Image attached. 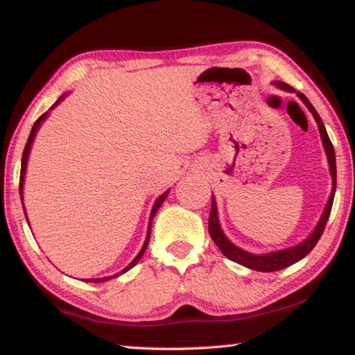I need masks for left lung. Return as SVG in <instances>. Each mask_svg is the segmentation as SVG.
<instances>
[{
  "instance_id": "left-lung-1",
  "label": "left lung",
  "mask_w": 355,
  "mask_h": 355,
  "mask_svg": "<svg viewBox=\"0 0 355 355\" xmlns=\"http://www.w3.org/2000/svg\"><path fill=\"white\" fill-rule=\"evenodd\" d=\"M275 87H279L280 91L285 92H296L291 86H288L286 83L282 81H272ZM300 101L307 106V110L313 114V117L316 120L318 130H320L321 135V141H322V147L326 150L327 155V163H329V171L330 175H332V192H330L329 200L324 207V211L321 214V219L318 222L315 230L310 233L307 239H304L302 243H299L297 245H293V248L288 249H282V250H272L268 252V254H252V252L244 250L241 248H238L236 244H233L230 239L225 236V233L222 232L220 224H219V216H218V203H216L214 196H211V211H209V219H208V232L211 235L213 241L216 245L220 249L222 254H224L228 260L235 261L243 264V266L254 269V271H260V272H274V271H280L286 266H291V264L297 263L299 260H302L305 255H309L311 249L315 248L316 243L320 241V238L322 235L324 228H326L327 219L330 216V209H332V203H334V197H335V189H336V164H335V150L332 142L329 139V135L326 131V127H324L322 120L320 117V114L316 112L313 105L310 103L309 98L305 97L304 94L296 92Z\"/></svg>"
}]
</instances>
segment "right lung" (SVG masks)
I'll list each match as a JSON object with an SVG mask.
<instances>
[{
  "mask_svg": "<svg viewBox=\"0 0 355 355\" xmlns=\"http://www.w3.org/2000/svg\"><path fill=\"white\" fill-rule=\"evenodd\" d=\"M67 95H69V92H67V94H62L61 97L58 98L56 103L50 107V111H51V110H55V107H56L59 103H61V101H64V98L67 97ZM50 111H46L45 114H42V116H40L37 120H35L34 127L31 128V133H29V137H28V141H26L25 150H23V156H21V169H20V199H21L23 211H25V216H26L28 225H29V219H28V214H26L25 203H23V186H25V173H26V167H28V158H29V152H31V147H33L34 137H35V135H37V131H39V128H40V125L45 122V120L48 119V116H50ZM169 191H171V189H167V191L164 192V194H161V196L158 197V199L155 200V203H153V208H152V213H150V219H148V227H147V236H146V241H144V245H142V249L139 250V254H137V255L133 258V261H131L127 268H123L122 271L117 272V274H114V275H107V277H100V279H84V282H94V284H100V282H106V280H110V279L119 277V275H122V274H125L127 271H130L131 268H135L136 264L139 263V260H141L142 255H144V252H146V249H147L148 241H150V233H152V220H153V218H155L156 211H158L159 207L163 205V202L167 199V194H169Z\"/></svg>",
  "mask_w": 355,
  "mask_h": 355,
  "instance_id": "add662e5",
  "label": "right lung"
}]
</instances>
